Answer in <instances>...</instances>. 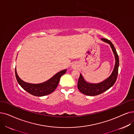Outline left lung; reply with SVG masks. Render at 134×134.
Returning <instances> with one entry per match:
<instances>
[{"mask_svg":"<svg viewBox=\"0 0 134 134\" xmlns=\"http://www.w3.org/2000/svg\"><path fill=\"white\" fill-rule=\"evenodd\" d=\"M101 40L110 44L115 57V66L113 72L111 74L110 76L104 80L103 81L98 83H91L86 82L83 79L82 75L80 74L78 80L77 87L80 92L87 96H94L102 93L109 89L111 86H113L117 79L119 65L118 55L117 54L114 45L109 40L105 38H101Z\"/></svg>","mask_w":134,"mask_h":134,"instance_id":"8db88e82","label":"left lung"}]
</instances>
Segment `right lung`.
Listing matches in <instances>:
<instances>
[{
  "instance_id": "1",
  "label": "right lung",
  "mask_w": 134,
  "mask_h": 134,
  "mask_svg": "<svg viewBox=\"0 0 134 134\" xmlns=\"http://www.w3.org/2000/svg\"><path fill=\"white\" fill-rule=\"evenodd\" d=\"M66 71V69H65V70L58 72L47 81L38 84L27 83L23 81L18 75L16 68L15 76L19 84L26 91L34 96L41 97V96L49 94L54 91L57 87L61 76L65 74Z\"/></svg>"
}]
</instances>
